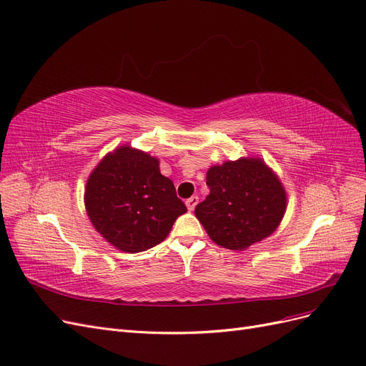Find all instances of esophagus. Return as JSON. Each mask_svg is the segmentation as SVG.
Wrapping results in <instances>:
<instances>
[{
  "mask_svg": "<svg viewBox=\"0 0 366 366\" xmlns=\"http://www.w3.org/2000/svg\"><path fill=\"white\" fill-rule=\"evenodd\" d=\"M197 204H198V197L197 195H192L191 198H187V200H186V206L189 210H194Z\"/></svg>",
  "mask_w": 366,
  "mask_h": 366,
  "instance_id": "1",
  "label": "esophagus"
}]
</instances>
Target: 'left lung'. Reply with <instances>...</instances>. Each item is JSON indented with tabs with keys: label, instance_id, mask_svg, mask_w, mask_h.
Returning a JSON list of instances; mask_svg holds the SVG:
<instances>
[{
	"label": "left lung",
	"instance_id": "8db88e82",
	"mask_svg": "<svg viewBox=\"0 0 366 366\" xmlns=\"http://www.w3.org/2000/svg\"><path fill=\"white\" fill-rule=\"evenodd\" d=\"M210 194L195 206V217L218 246L244 250L280 226L287 194L261 159H239L209 168Z\"/></svg>",
	"mask_w": 366,
	"mask_h": 366
}]
</instances>
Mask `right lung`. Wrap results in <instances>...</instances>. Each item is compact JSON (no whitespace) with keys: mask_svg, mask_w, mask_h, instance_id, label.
Returning a JSON list of instances; mask_svg holds the SVG:
<instances>
[{"mask_svg":"<svg viewBox=\"0 0 366 366\" xmlns=\"http://www.w3.org/2000/svg\"><path fill=\"white\" fill-rule=\"evenodd\" d=\"M85 207L99 234L128 253L157 246L187 210L160 174L159 160L131 147L107 154L96 166L86 180Z\"/></svg>","mask_w":366,"mask_h":366,"instance_id":"1","label":"right lung"}]
</instances>
